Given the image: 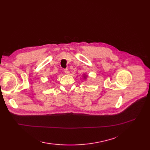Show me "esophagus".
<instances>
[{
  "instance_id": "obj_1",
  "label": "esophagus",
  "mask_w": 150,
  "mask_h": 150,
  "mask_svg": "<svg viewBox=\"0 0 150 150\" xmlns=\"http://www.w3.org/2000/svg\"><path fill=\"white\" fill-rule=\"evenodd\" d=\"M64 72L66 74H69V70L67 69H64Z\"/></svg>"
}]
</instances>
